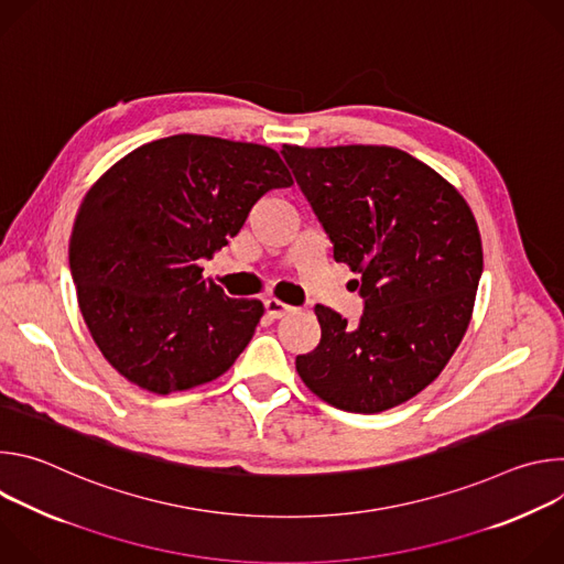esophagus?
I'll return each mask as SVG.
<instances>
[{
	"label": "esophagus",
	"instance_id": "obj_1",
	"mask_svg": "<svg viewBox=\"0 0 564 564\" xmlns=\"http://www.w3.org/2000/svg\"><path fill=\"white\" fill-rule=\"evenodd\" d=\"M265 312L272 316V318H281V316H285V314H290L294 307L292 305H288V303H283V301H279V299H265Z\"/></svg>",
	"mask_w": 564,
	"mask_h": 564
}]
</instances>
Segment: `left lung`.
Returning <instances> with one entry per match:
<instances>
[{"instance_id":"left-lung-1","label":"left lung","mask_w":564,"mask_h":564,"mask_svg":"<svg viewBox=\"0 0 564 564\" xmlns=\"http://www.w3.org/2000/svg\"><path fill=\"white\" fill-rule=\"evenodd\" d=\"M283 158L333 240L361 274L359 326L316 305L318 346L296 357L303 383L330 406L381 413L404 404L457 350L481 276V238L462 194L394 147H296Z\"/></svg>"}]
</instances>
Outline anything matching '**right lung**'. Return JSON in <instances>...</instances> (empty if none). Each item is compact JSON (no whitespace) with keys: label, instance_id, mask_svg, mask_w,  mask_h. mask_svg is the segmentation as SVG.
<instances>
[{"label":"right lung","instance_id":"right-lung-1","mask_svg":"<svg viewBox=\"0 0 564 564\" xmlns=\"http://www.w3.org/2000/svg\"><path fill=\"white\" fill-rule=\"evenodd\" d=\"M290 185L274 149L194 133L147 142L96 181L68 265L85 324L124 379L170 394L229 370L263 303L229 299L198 261L229 243L263 194Z\"/></svg>","mask_w":564,"mask_h":564}]
</instances>
